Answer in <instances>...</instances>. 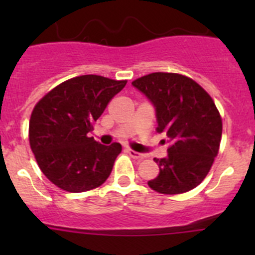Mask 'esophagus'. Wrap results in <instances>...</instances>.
Returning a JSON list of instances; mask_svg holds the SVG:
<instances>
[{
    "mask_svg": "<svg viewBox=\"0 0 255 255\" xmlns=\"http://www.w3.org/2000/svg\"><path fill=\"white\" fill-rule=\"evenodd\" d=\"M126 152H128V154L131 157V158L134 159H138V161H140V159H144L145 158V154H143V153H138V152H135V150L132 149H126Z\"/></svg>",
    "mask_w": 255,
    "mask_h": 255,
    "instance_id": "1",
    "label": "esophagus"
}]
</instances>
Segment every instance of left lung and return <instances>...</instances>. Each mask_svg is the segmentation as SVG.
<instances>
[{"mask_svg":"<svg viewBox=\"0 0 255 255\" xmlns=\"http://www.w3.org/2000/svg\"><path fill=\"white\" fill-rule=\"evenodd\" d=\"M132 85L155 107L157 132L167 135L166 158H154L159 173L148 185L161 194H181L206 179L217 157L222 119L212 97L191 78L176 73H152Z\"/></svg>","mask_w":255,"mask_h":255,"instance_id":"8db88e82","label":"left lung"}]
</instances>
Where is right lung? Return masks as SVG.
Returning <instances> with one entry per match:
<instances>
[{
  "instance_id": "add662e5",
  "label": "right lung",
  "mask_w": 255,
  "mask_h": 255,
  "mask_svg": "<svg viewBox=\"0 0 255 255\" xmlns=\"http://www.w3.org/2000/svg\"><path fill=\"white\" fill-rule=\"evenodd\" d=\"M126 83L101 75L76 76L38 101L29 121V144L52 184L83 193L108 179L121 144L102 145L88 134Z\"/></svg>"
}]
</instances>
